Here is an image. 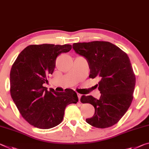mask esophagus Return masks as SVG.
Listing matches in <instances>:
<instances>
[{"instance_id": "obj_1", "label": "esophagus", "mask_w": 149, "mask_h": 149, "mask_svg": "<svg viewBox=\"0 0 149 149\" xmlns=\"http://www.w3.org/2000/svg\"><path fill=\"white\" fill-rule=\"evenodd\" d=\"M77 95H78V97H79V102H80V97H81V94H77Z\"/></svg>"}]
</instances>
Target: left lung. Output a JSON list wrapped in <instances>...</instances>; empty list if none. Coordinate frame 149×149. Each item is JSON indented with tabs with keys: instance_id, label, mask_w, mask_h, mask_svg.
Here are the masks:
<instances>
[{
	"instance_id": "obj_1",
	"label": "left lung",
	"mask_w": 149,
	"mask_h": 149,
	"mask_svg": "<svg viewBox=\"0 0 149 149\" xmlns=\"http://www.w3.org/2000/svg\"><path fill=\"white\" fill-rule=\"evenodd\" d=\"M72 49L86 58L91 70L89 77L98 79L100 99L82 96V103L94 107V115L86 119L97 128L115 125L127 111L133 100L135 76L130 58L120 48L108 41L75 43Z\"/></svg>"
}]
</instances>
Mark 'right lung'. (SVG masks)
Segmentation results:
<instances>
[{"instance_id": "right-lung-1", "label": "right lung", "mask_w": 149, "mask_h": 149, "mask_svg": "<svg viewBox=\"0 0 149 149\" xmlns=\"http://www.w3.org/2000/svg\"><path fill=\"white\" fill-rule=\"evenodd\" d=\"M71 45H31L19 53L10 74V94L22 116L36 127L47 130L63 121L65 109L70 104H77V94L68 92L50 91L43 86L47 77L52 74L56 58L67 53Z\"/></svg>"}]
</instances>
